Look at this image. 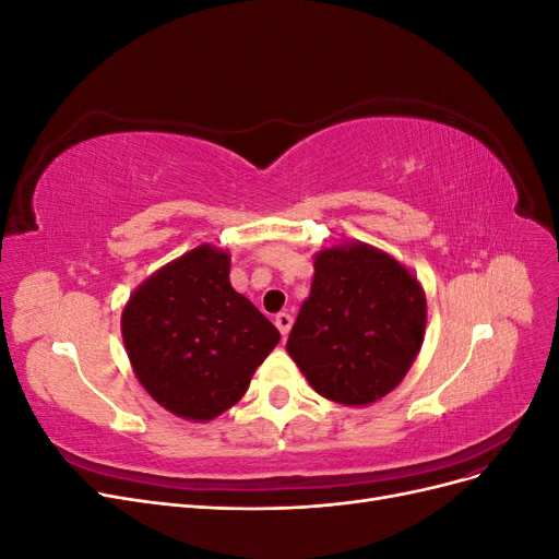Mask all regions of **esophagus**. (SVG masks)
Segmentation results:
<instances>
[{"instance_id": "34e87169", "label": "esophagus", "mask_w": 559, "mask_h": 559, "mask_svg": "<svg viewBox=\"0 0 559 559\" xmlns=\"http://www.w3.org/2000/svg\"><path fill=\"white\" fill-rule=\"evenodd\" d=\"M292 324H294V317H292L289 312H280V314H275V326L280 329V333H282L284 337L289 335Z\"/></svg>"}]
</instances>
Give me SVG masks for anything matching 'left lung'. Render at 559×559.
I'll return each instance as SVG.
<instances>
[{"mask_svg":"<svg viewBox=\"0 0 559 559\" xmlns=\"http://www.w3.org/2000/svg\"><path fill=\"white\" fill-rule=\"evenodd\" d=\"M425 326L419 282L392 257L354 242L317 253L312 292L286 352L317 394L368 405L408 373Z\"/></svg>","mask_w":559,"mask_h":559,"instance_id":"obj_1","label":"left lung"}]
</instances>
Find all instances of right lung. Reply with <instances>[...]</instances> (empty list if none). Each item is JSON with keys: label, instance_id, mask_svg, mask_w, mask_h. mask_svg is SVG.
I'll return each mask as SVG.
<instances>
[{"label": "right lung", "instance_id": "obj_1", "mask_svg": "<svg viewBox=\"0 0 559 559\" xmlns=\"http://www.w3.org/2000/svg\"><path fill=\"white\" fill-rule=\"evenodd\" d=\"M230 259L202 245L151 275L123 310L134 376L170 413L207 421L238 403L280 331L230 286Z\"/></svg>", "mask_w": 559, "mask_h": 559}]
</instances>
